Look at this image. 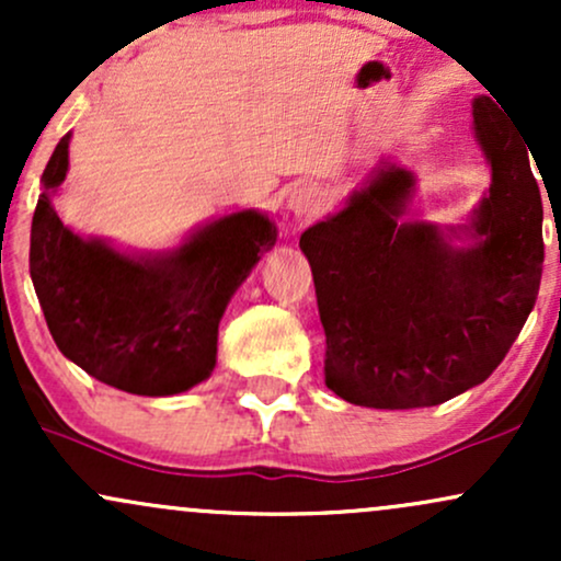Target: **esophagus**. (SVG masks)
<instances>
[{"label": "esophagus", "instance_id": "34e87169", "mask_svg": "<svg viewBox=\"0 0 561 561\" xmlns=\"http://www.w3.org/2000/svg\"><path fill=\"white\" fill-rule=\"evenodd\" d=\"M287 205L295 216L317 214L321 205H324V195H321V190L317 184H311V182L298 184L293 192H289Z\"/></svg>", "mask_w": 561, "mask_h": 561}]
</instances>
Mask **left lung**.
<instances>
[{
    "label": "left lung",
    "mask_w": 561,
    "mask_h": 561,
    "mask_svg": "<svg viewBox=\"0 0 561 561\" xmlns=\"http://www.w3.org/2000/svg\"><path fill=\"white\" fill-rule=\"evenodd\" d=\"M491 96L472 102L493 171L461 229L472 244H450L456 229L405 221L414 176L390 163L300 234L327 334V388L347 403L420 409L485 382L536 306L543 203L530 147Z\"/></svg>",
    "instance_id": "8db88e82"
}]
</instances>
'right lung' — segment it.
<instances>
[{
    "mask_svg": "<svg viewBox=\"0 0 561 561\" xmlns=\"http://www.w3.org/2000/svg\"><path fill=\"white\" fill-rule=\"evenodd\" d=\"M66 134L42 173L31 224V279L57 347L87 375L134 396H176L210 377L218 321L250 268L274 248L259 210L218 218L163 255L131 259L83 240L53 208L68 173Z\"/></svg>",
    "mask_w": 561,
    "mask_h": 561,
    "instance_id": "1",
    "label": "right lung"
}]
</instances>
